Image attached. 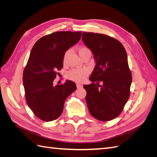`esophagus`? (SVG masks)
Masks as SVG:
<instances>
[{
    "mask_svg": "<svg viewBox=\"0 0 157 157\" xmlns=\"http://www.w3.org/2000/svg\"><path fill=\"white\" fill-rule=\"evenodd\" d=\"M77 87L78 88H82V85L81 84H80V83H77Z\"/></svg>",
    "mask_w": 157,
    "mask_h": 157,
    "instance_id": "1",
    "label": "esophagus"
}]
</instances>
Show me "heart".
<instances>
[{
	"label": "heart",
	"instance_id": "1",
	"mask_svg": "<svg viewBox=\"0 0 157 157\" xmlns=\"http://www.w3.org/2000/svg\"><path fill=\"white\" fill-rule=\"evenodd\" d=\"M78 54L80 57H82L83 54H84L86 52H90L88 48L86 46H82L79 48L78 49ZM71 53V50H68L65 52L63 56V62L65 63L66 60H67L69 55ZM89 71L86 68H82V69H73L68 71L67 74V77L68 79L73 80L74 82H82L86 78L88 75Z\"/></svg>",
	"mask_w": 157,
	"mask_h": 157
}]
</instances>
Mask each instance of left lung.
Here are the masks:
<instances>
[{"label":"left lung","instance_id":"8db88e82","mask_svg":"<svg viewBox=\"0 0 157 157\" xmlns=\"http://www.w3.org/2000/svg\"><path fill=\"white\" fill-rule=\"evenodd\" d=\"M82 39L96 61L90 77L92 83L83 86L89 112L99 121H111L120 115L130 94L132 77L126 50L107 35L83 33Z\"/></svg>","mask_w":157,"mask_h":157}]
</instances>
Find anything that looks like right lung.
Masks as SVG:
<instances>
[{
	"mask_svg": "<svg viewBox=\"0 0 157 157\" xmlns=\"http://www.w3.org/2000/svg\"><path fill=\"white\" fill-rule=\"evenodd\" d=\"M82 32L58 31L38 40L23 70V83L26 102L39 119L50 122L60 117L65 99L77 89L67 80L54 86L53 81L63 66V56L80 40Z\"/></svg>",
	"mask_w": 157,
	"mask_h": 157,
	"instance_id": "obj_1",
	"label": "right lung"
}]
</instances>
